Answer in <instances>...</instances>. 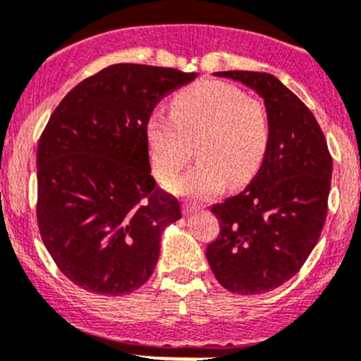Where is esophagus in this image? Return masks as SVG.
Here are the masks:
<instances>
[{"label":"esophagus","mask_w":361,"mask_h":361,"mask_svg":"<svg viewBox=\"0 0 361 361\" xmlns=\"http://www.w3.org/2000/svg\"><path fill=\"white\" fill-rule=\"evenodd\" d=\"M202 204L199 202H183V212L185 214H188V212L192 211H197V209H202Z\"/></svg>","instance_id":"esophagus-1"}]
</instances>
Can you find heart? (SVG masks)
<instances>
[{"instance_id":"heart-1","label":"heart","mask_w":361,"mask_h":361,"mask_svg":"<svg viewBox=\"0 0 361 361\" xmlns=\"http://www.w3.org/2000/svg\"><path fill=\"white\" fill-rule=\"evenodd\" d=\"M147 143L155 176H176L193 154L199 164L169 185L183 195L211 197L225 185L240 188L257 174L270 145L267 107L238 86L204 79L178 91L169 117L152 114Z\"/></svg>"}]
</instances>
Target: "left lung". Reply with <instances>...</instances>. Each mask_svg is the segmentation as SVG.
<instances>
[{
  "instance_id": "obj_1",
  "label": "left lung",
  "mask_w": 361,
  "mask_h": 361,
  "mask_svg": "<svg viewBox=\"0 0 361 361\" xmlns=\"http://www.w3.org/2000/svg\"><path fill=\"white\" fill-rule=\"evenodd\" d=\"M264 98L270 145L244 192L211 207L219 233L206 249L216 280L242 295L290 280L317 245L329 211L332 155L311 111L275 75L216 72Z\"/></svg>"
}]
</instances>
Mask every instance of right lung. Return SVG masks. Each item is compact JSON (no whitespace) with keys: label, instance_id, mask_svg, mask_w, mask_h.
<instances>
[{"label":"right lung","instance_id":"add662e5","mask_svg":"<svg viewBox=\"0 0 361 361\" xmlns=\"http://www.w3.org/2000/svg\"><path fill=\"white\" fill-rule=\"evenodd\" d=\"M199 74L114 63L63 97L37 143L36 218L59 270L81 289H140L180 204L150 174L147 121Z\"/></svg>","mask_w":361,"mask_h":361}]
</instances>
